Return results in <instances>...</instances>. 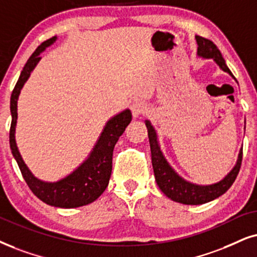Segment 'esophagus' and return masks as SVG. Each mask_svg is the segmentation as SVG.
<instances>
[{
	"label": "esophagus",
	"instance_id": "1",
	"mask_svg": "<svg viewBox=\"0 0 257 257\" xmlns=\"http://www.w3.org/2000/svg\"><path fill=\"white\" fill-rule=\"evenodd\" d=\"M131 110L133 113V117L138 118L141 113H145L147 111V106H146L142 102H134L131 105Z\"/></svg>",
	"mask_w": 257,
	"mask_h": 257
}]
</instances>
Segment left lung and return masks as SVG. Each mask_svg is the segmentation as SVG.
Listing matches in <instances>:
<instances>
[{"instance_id":"left-lung-1","label":"left lung","mask_w":257,"mask_h":257,"mask_svg":"<svg viewBox=\"0 0 257 257\" xmlns=\"http://www.w3.org/2000/svg\"><path fill=\"white\" fill-rule=\"evenodd\" d=\"M196 41L198 45V57L203 58V59H212L218 65L220 70L233 77L231 71L226 66L225 60L220 54L219 50L212 41L207 40L205 38H201L199 35H196ZM145 123L148 131L149 145H151L152 153V165L153 171H154L155 181H157L159 188L164 192L165 196L173 201H177V203L185 204V205H201V204L209 203V201H212L218 197L223 196L231 187L237 174H238L239 167H241L242 148L239 149L238 158H237L235 166L223 179H220L215 184L209 185L194 184L184 179L181 175L175 172L161 151L158 133L155 131V128L148 119H146Z\"/></svg>"}]
</instances>
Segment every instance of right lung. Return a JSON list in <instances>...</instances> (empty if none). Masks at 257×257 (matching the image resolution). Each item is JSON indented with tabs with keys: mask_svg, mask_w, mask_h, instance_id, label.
<instances>
[{
	"mask_svg": "<svg viewBox=\"0 0 257 257\" xmlns=\"http://www.w3.org/2000/svg\"><path fill=\"white\" fill-rule=\"evenodd\" d=\"M57 40L58 38L53 37L42 42L21 71L11 97L12 125L9 142H11L13 157L18 162L24 179L32 192L47 205L63 207V209H74L93 203L105 191L111 175L113 147L118 141L119 136L124 133L126 125L131 123L132 112L129 109H125L110 117L87 158L66 177L57 181H45L35 177L25 164L16 145L15 132L16 123H18V100L22 87L31 77L39 61L41 60L40 54Z\"/></svg>",
	"mask_w": 257,
	"mask_h": 257,
	"instance_id": "add662e5",
	"label": "right lung"
}]
</instances>
